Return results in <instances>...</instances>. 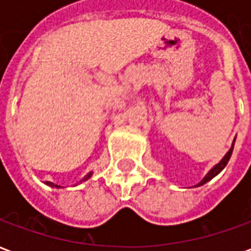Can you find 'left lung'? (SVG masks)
<instances>
[{
	"mask_svg": "<svg viewBox=\"0 0 251 251\" xmlns=\"http://www.w3.org/2000/svg\"><path fill=\"white\" fill-rule=\"evenodd\" d=\"M234 144H235V138H234V141H232V144H231V148L228 149V152H227L226 154L223 156V158H222L219 163L215 164V165H214V167H212V168H211L210 171L207 172V175H205L204 177H203V180H201L200 183H198V184H196V187H200V185L205 184L207 181H210V180L214 179L216 175H219L222 171L225 169V167H226L227 163H228V160H230V157H231L232 149H234Z\"/></svg>",
	"mask_w": 251,
	"mask_h": 251,
	"instance_id": "8db88e82",
	"label": "left lung"
}]
</instances>
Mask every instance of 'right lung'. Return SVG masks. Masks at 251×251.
Here are the masks:
<instances>
[{"label": "right lung", "mask_w": 251, "mask_h": 251, "mask_svg": "<svg viewBox=\"0 0 251 251\" xmlns=\"http://www.w3.org/2000/svg\"><path fill=\"white\" fill-rule=\"evenodd\" d=\"M91 176H93V172H88L87 175H86V176H84V177H83L82 180H80V181H79V183H83V181H87L88 179H90V177H91ZM46 184L47 185H50V187H52V188H63L62 185H59V184H55V183H52V181H46Z\"/></svg>", "instance_id": "right-lung-1"}]
</instances>
